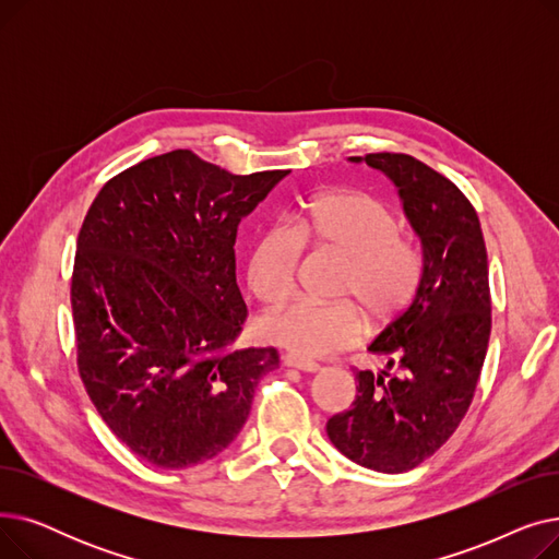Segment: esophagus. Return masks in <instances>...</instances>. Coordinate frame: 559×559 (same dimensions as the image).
Masks as SVG:
<instances>
[{"label":"esophagus","mask_w":559,"mask_h":559,"mask_svg":"<svg viewBox=\"0 0 559 559\" xmlns=\"http://www.w3.org/2000/svg\"><path fill=\"white\" fill-rule=\"evenodd\" d=\"M283 365L285 367H292V369H299V371H317L319 365L314 360H308V358H301V356H295V354H285L283 358Z\"/></svg>","instance_id":"esophagus-1"}]
</instances>
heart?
Segmentation results:
<instances>
[{
	"mask_svg": "<svg viewBox=\"0 0 559 559\" xmlns=\"http://www.w3.org/2000/svg\"><path fill=\"white\" fill-rule=\"evenodd\" d=\"M388 205L365 192L312 197L292 219L264 226L251 245L247 278L260 301H281L297 283L304 245L344 258L333 295L342 301H289L258 317L255 331L301 356H326L354 344L369 324L383 326L413 304L421 283V255L399 233Z\"/></svg>",
	"mask_w": 559,
	"mask_h": 559,
	"instance_id": "b5f03b06",
	"label": "heart"
}]
</instances>
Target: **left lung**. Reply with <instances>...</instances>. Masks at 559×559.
<instances>
[{
	"label": "left lung",
	"mask_w": 559,
	"mask_h": 559,
	"mask_svg": "<svg viewBox=\"0 0 559 559\" xmlns=\"http://www.w3.org/2000/svg\"><path fill=\"white\" fill-rule=\"evenodd\" d=\"M394 181L424 249L421 283L369 350L388 360L356 371V401L326 424L335 449L380 474H403L455 432L472 405L491 333L480 219L447 176L407 154H367Z\"/></svg>",
	"instance_id": "obj_1"
}]
</instances>
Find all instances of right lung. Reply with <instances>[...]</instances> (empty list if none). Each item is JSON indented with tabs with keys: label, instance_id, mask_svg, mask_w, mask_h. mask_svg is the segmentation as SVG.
I'll use <instances>...</instances> for the list:
<instances>
[{
	"label": "right lung",
	"instance_id": "obj_1",
	"mask_svg": "<svg viewBox=\"0 0 559 559\" xmlns=\"http://www.w3.org/2000/svg\"><path fill=\"white\" fill-rule=\"evenodd\" d=\"M289 169L230 174L190 150L146 158L99 190L76 240V365L106 426L140 460L188 468L242 430L278 350L233 348L242 217Z\"/></svg>",
	"mask_w": 559,
	"mask_h": 559
}]
</instances>
